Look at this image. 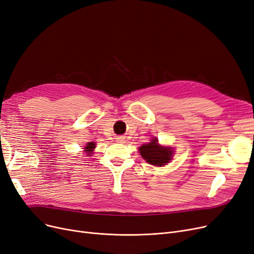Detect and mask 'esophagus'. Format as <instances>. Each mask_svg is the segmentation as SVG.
Masks as SVG:
<instances>
[{
	"mask_svg": "<svg viewBox=\"0 0 254 254\" xmlns=\"http://www.w3.org/2000/svg\"><path fill=\"white\" fill-rule=\"evenodd\" d=\"M125 140H126V138H125L124 136H118V137L116 138V141H117L118 143H124Z\"/></svg>",
	"mask_w": 254,
	"mask_h": 254,
	"instance_id": "esophagus-1",
	"label": "esophagus"
}]
</instances>
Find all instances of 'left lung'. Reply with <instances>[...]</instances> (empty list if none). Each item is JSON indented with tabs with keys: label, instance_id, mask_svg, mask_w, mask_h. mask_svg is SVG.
<instances>
[{
	"label": "left lung",
	"instance_id": "obj_1",
	"mask_svg": "<svg viewBox=\"0 0 254 254\" xmlns=\"http://www.w3.org/2000/svg\"><path fill=\"white\" fill-rule=\"evenodd\" d=\"M139 152L148 164L162 167L172 160L174 150L172 147L160 145L158 139L153 137L147 144H143L139 147Z\"/></svg>",
	"mask_w": 254,
	"mask_h": 254
}]
</instances>
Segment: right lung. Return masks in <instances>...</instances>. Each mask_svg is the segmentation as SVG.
I'll list each match as a JSON object with an SVG mask.
<instances>
[{
  "label": "right lung",
  "instance_id": "right-lung-1",
  "mask_svg": "<svg viewBox=\"0 0 254 254\" xmlns=\"http://www.w3.org/2000/svg\"><path fill=\"white\" fill-rule=\"evenodd\" d=\"M95 143L94 142H89V143H87V145L85 146V152H86V154H88V156H91L92 154V152H93V149L95 148Z\"/></svg>",
  "mask_w": 254,
  "mask_h": 254
}]
</instances>
